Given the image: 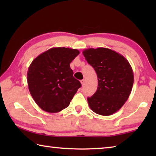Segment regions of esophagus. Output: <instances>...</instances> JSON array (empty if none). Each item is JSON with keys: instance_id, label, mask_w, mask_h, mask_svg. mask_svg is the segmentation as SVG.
<instances>
[{"instance_id": "esophagus-1", "label": "esophagus", "mask_w": 156, "mask_h": 156, "mask_svg": "<svg viewBox=\"0 0 156 156\" xmlns=\"http://www.w3.org/2000/svg\"><path fill=\"white\" fill-rule=\"evenodd\" d=\"M80 83L82 84V85H84V79H83V80H80Z\"/></svg>"}]
</instances>
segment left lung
Returning a JSON list of instances; mask_svg holds the SVG:
<instances>
[{
    "mask_svg": "<svg viewBox=\"0 0 156 156\" xmlns=\"http://www.w3.org/2000/svg\"><path fill=\"white\" fill-rule=\"evenodd\" d=\"M97 73V91L87 98L90 109L101 115L118 112L129 97L133 84L131 66L122 55L104 47L89 48L83 51Z\"/></svg>",
    "mask_w": 156,
    "mask_h": 156,
    "instance_id": "obj_1",
    "label": "left lung"
}]
</instances>
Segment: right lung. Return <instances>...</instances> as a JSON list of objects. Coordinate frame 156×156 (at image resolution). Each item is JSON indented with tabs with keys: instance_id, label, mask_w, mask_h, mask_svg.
I'll return each instance as SVG.
<instances>
[{
	"instance_id": "right-lung-1",
	"label": "right lung",
	"mask_w": 156,
	"mask_h": 156,
	"mask_svg": "<svg viewBox=\"0 0 156 156\" xmlns=\"http://www.w3.org/2000/svg\"><path fill=\"white\" fill-rule=\"evenodd\" d=\"M79 53L75 49L53 47L31 63L27 71L29 90L44 112L57 113L67 108L81 87L70 68V63Z\"/></svg>"
}]
</instances>
